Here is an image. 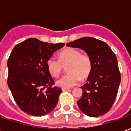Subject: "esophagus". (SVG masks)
Wrapping results in <instances>:
<instances>
[{
  "mask_svg": "<svg viewBox=\"0 0 131 131\" xmlns=\"http://www.w3.org/2000/svg\"><path fill=\"white\" fill-rule=\"evenodd\" d=\"M70 88H62V90L63 91H68V90H69Z\"/></svg>",
  "mask_w": 131,
  "mask_h": 131,
  "instance_id": "obj_1",
  "label": "esophagus"
}]
</instances>
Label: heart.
Returning <instances> with one entry per match:
<instances>
[{
    "instance_id": "obj_1",
    "label": "heart",
    "mask_w": 131,
    "mask_h": 131,
    "mask_svg": "<svg viewBox=\"0 0 131 131\" xmlns=\"http://www.w3.org/2000/svg\"><path fill=\"white\" fill-rule=\"evenodd\" d=\"M58 60L50 58L47 61V68L50 74L57 78L67 67L68 74L57 81L63 88H70L78 83L80 79H85L92 71L93 63L91 57L86 53H81L79 50L66 48L58 53Z\"/></svg>"
}]
</instances>
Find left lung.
I'll use <instances>...</instances> for the list:
<instances>
[{
	"label": "left lung",
	"instance_id": "obj_1",
	"mask_svg": "<svg viewBox=\"0 0 131 131\" xmlns=\"http://www.w3.org/2000/svg\"><path fill=\"white\" fill-rule=\"evenodd\" d=\"M67 46L85 50L93 67L87 83L81 86L83 94L77 102L87 116L97 117L109 112L115 102L121 82L117 58L107 43L92 37H83Z\"/></svg>",
	"mask_w": 131,
	"mask_h": 131
}]
</instances>
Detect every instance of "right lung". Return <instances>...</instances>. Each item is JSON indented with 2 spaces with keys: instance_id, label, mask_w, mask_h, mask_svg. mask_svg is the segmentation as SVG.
<instances>
[{
  "instance_id": "right-lung-1",
  "label": "right lung",
  "mask_w": 131,
  "mask_h": 131,
  "mask_svg": "<svg viewBox=\"0 0 131 131\" xmlns=\"http://www.w3.org/2000/svg\"><path fill=\"white\" fill-rule=\"evenodd\" d=\"M64 45L31 38L13 48L7 60V85L17 104L25 113L46 115L57 105L62 91L54 86L46 63Z\"/></svg>"
}]
</instances>
